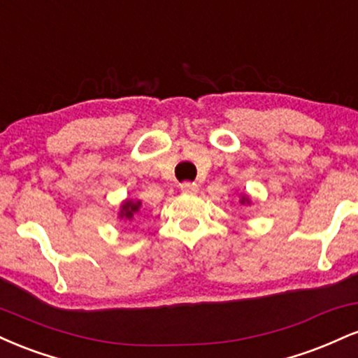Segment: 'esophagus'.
Returning a JSON list of instances; mask_svg holds the SVG:
<instances>
[{
  "instance_id": "esophagus-1",
  "label": "esophagus",
  "mask_w": 358,
  "mask_h": 358,
  "mask_svg": "<svg viewBox=\"0 0 358 358\" xmlns=\"http://www.w3.org/2000/svg\"><path fill=\"white\" fill-rule=\"evenodd\" d=\"M180 190L183 193H187V195H193V193L199 192V185L196 183H190V182H185L180 185Z\"/></svg>"
}]
</instances>
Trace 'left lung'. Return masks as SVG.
<instances>
[{
    "label": "left lung",
    "instance_id": "left-lung-1",
    "mask_svg": "<svg viewBox=\"0 0 358 358\" xmlns=\"http://www.w3.org/2000/svg\"><path fill=\"white\" fill-rule=\"evenodd\" d=\"M239 202L242 205H250V203H252V200H250V196L248 195V193H241V195H239Z\"/></svg>",
    "mask_w": 358,
    "mask_h": 358
}]
</instances>
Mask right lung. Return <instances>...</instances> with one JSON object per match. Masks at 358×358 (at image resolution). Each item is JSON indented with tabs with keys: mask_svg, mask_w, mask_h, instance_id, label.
<instances>
[{
	"mask_svg": "<svg viewBox=\"0 0 358 358\" xmlns=\"http://www.w3.org/2000/svg\"><path fill=\"white\" fill-rule=\"evenodd\" d=\"M139 208H141V200H131V199H126L124 202L119 205V213L117 217L121 220L124 222H131L133 220L134 213L139 212Z\"/></svg>",
	"mask_w": 358,
	"mask_h": 358,
	"instance_id": "1",
	"label": "right lung"
}]
</instances>
